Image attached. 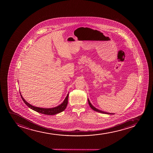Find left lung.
<instances>
[{"label": "left lung", "mask_w": 153, "mask_h": 153, "mask_svg": "<svg viewBox=\"0 0 153 153\" xmlns=\"http://www.w3.org/2000/svg\"><path fill=\"white\" fill-rule=\"evenodd\" d=\"M88 103H89V105L90 107V108H91L92 110H93L94 111H97V112H98L101 113H103V114H114V113H107L105 112H104V111H102L101 110H98V109H97L96 108L94 107V106L92 105L91 104V102H90L89 100V99L88 98Z\"/></svg>", "instance_id": "obj_1"}]
</instances>
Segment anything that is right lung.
<instances>
[{
	"mask_svg": "<svg viewBox=\"0 0 153 153\" xmlns=\"http://www.w3.org/2000/svg\"><path fill=\"white\" fill-rule=\"evenodd\" d=\"M20 93L21 98L22 99L23 102H25V104H26L28 107L32 110H33L34 111L41 113V114L48 115H53L55 114H58V113L63 112L66 109V108L67 107V104H68L69 93H68L67 97H66L63 102L61 105H58L57 107L52 108H42L37 107H35V106L31 105L23 98V97L21 94L20 92Z\"/></svg>",
	"mask_w": 153,
	"mask_h": 153,
	"instance_id": "1",
	"label": "right lung"
}]
</instances>
